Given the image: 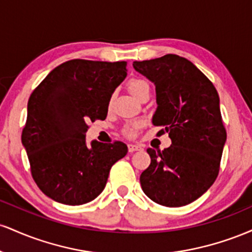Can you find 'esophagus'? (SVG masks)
<instances>
[{"label": "esophagus", "instance_id": "esophagus-1", "mask_svg": "<svg viewBox=\"0 0 252 252\" xmlns=\"http://www.w3.org/2000/svg\"><path fill=\"white\" fill-rule=\"evenodd\" d=\"M128 149H129V153H134V152H138V150H143V147L140 146V144H129Z\"/></svg>", "mask_w": 252, "mask_h": 252}]
</instances>
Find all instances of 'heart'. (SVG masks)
<instances>
[{
	"label": "heart",
	"instance_id": "b5f03b06",
	"mask_svg": "<svg viewBox=\"0 0 252 252\" xmlns=\"http://www.w3.org/2000/svg\"><path fill=\"white\" fill-rule=\"evenodd\" d=\"M147 86H149L148 83L144 82V80L134 79V80H131L129 84V91L131 92L132 96L136 97L144 88H147ZM142 126H143L142 121H134V122L126 124V126H124L123 132L128 136V137H132V136H135L136 134H137V131L142 128Z\"/></svg>",
	"mask_w": 252,
	"mask_h": 252
}]
</instances>
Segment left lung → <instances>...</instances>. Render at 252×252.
<instances>
[{
  "label": "left lung",
  "mask_w": 252,
  "mask_h": 252,
  "mask_svg": "<svg viewBox=\"0 0 252 252\" xmlns=\"http://www.w3.org/2000/svg\"><path fill=\"white\" fill-rule=\"evenodd\" d=\"M132 66L154 83L158 108L153 124L163 126L161 132L172 140L162 152L147 149L152 161L140 176L141 187L156 204L185 206L218 176L226 142L218 92L194 63L176 54Z\"/></svg>",
  "instance_id": "obj_1"
}]
</instances>
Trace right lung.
<instances>
[{
	"mask_svg": "<svg viewBox=\"0 0 252 252\" xmlns=\"http://www.w3.org/2000/svg\"><path fill=\"white\" fill-rule=\"evenodd\" d=\"M126 62L73 59L57 66L28 100L22 144L43 194L83 205L105 187L112 164L124 158L123 142L86 144L88 123L105 120L110 98L126 77Z\"/></svg>",
	"mask_w": 252,
	"mask_h": 252,
	"instance_id": "obj_1",
	"label": "right lung"
}]
</instances>
